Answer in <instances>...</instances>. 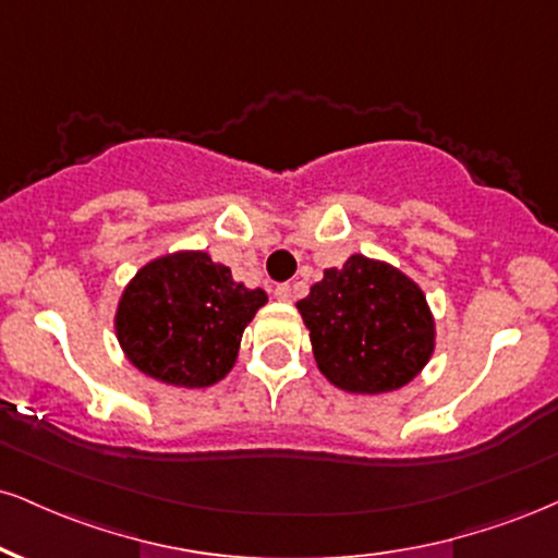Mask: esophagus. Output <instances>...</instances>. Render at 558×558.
I'll list each match as a JSON object with an SVG mask.
<instances>
[{
	"mask_svg": "<svg viewBox=\"0 0 558 558\" xmlns=\"http://www.w3.org/2000/svg\"><path fill=\"white\" fill-rule=\"evenodd\" d=\"M272 296H275V299H278V301H291V296H293L291 286H288V283H280V286H275Z\"/></svg>",
	"mask_w": 558,
	"mask_h": 558,
	"instance_id": "1",
	"label": "esophagus"
}]
</instances>
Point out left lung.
<instances>
[{
	"label": "left lung",
	"instance_id": "left-lung-1",
	"mask_svg": "<svg viewBox=\"0 0 558 558\" xmlns=\"http://www.w3.org/2000/svg\"><path fill=\"white\" fill-rule=\"evenodd\" d=\"M296 308L319 372L345 392L405 387L434 353L436 327L424 291L398 267L364 254L325 270Z\"/></svg>",
	"mask_w": 558,
	"mask_h": 558
}]
</instances>
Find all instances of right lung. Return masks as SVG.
<instances>
[{
    "instance_id": "1",
    "label": "right lung",
    "mask_w": 558,
    "mask_h": 558,
    "mask_svg": "<svg viewBox=\"0 0 558 558\" xmlns=\"http://www.w3.org/2000/svg\"><path fill=\"white\" fill-rule=\"evenodd\" d=\"M267 304L207 252H173L140 267L113 330L132 366L173 387H210L236 364L241 335Z\"/></svg>"
}]
</instances>
